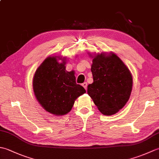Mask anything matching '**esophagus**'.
<instances>
[{
    "mask_svg": "<svg viewBox=\"0 0 159 159\" xmlns=\"http://www.w3.org/2000/svg\"><path fill=\"white\" fill-rule=\"evenodd\" d=\"M82 85H83V87H84V88H85V89H87V83L86 82H84L82 84Z\"/></svg>",
    "mask_w": 159,
    "mask_h": 159,
    "instance_id": "1",
    "label": "esophagus"
}]
</instances>
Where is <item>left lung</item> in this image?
<instances>
[{
	"label": "left lung",
	"instance_id": "1",
	"mask_svg": "<svg viewBox=\"0 0 159 159\" xmlns=\"http://www.w3.org/2000/svg\"><path fill=\"white\" fill-rule=\"evenodd\" d=\"M93 82L87 93L104 116L116 114L125 106L133 89V76L128 67L113 52L91 54Z\"/></svg>",
	"mask_w": 159,
	"mask_h": 159
}]
</instances>
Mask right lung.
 I'll return each mask as SVG.
<instances>
[{
    "label": "right lung",
    "instance_id": "obj_1",
    "mask_svg": "<svg viewBox=\"0 0 159 159\" xmlns=\"http://www.w3.org/2000/svg\"><path fill=\"white\" fill-rule=\"evenodd\" d=\"M60 60L62 61L59 62ZM66 57L49 56L36 70L33 89L37 100L47 112L62 116L72 109L76 99L86 92L76 83L74 71L66 70Z\"/></svg>",
    "mask_w": 159,
    "mask_h": 159
}]
</instances>
